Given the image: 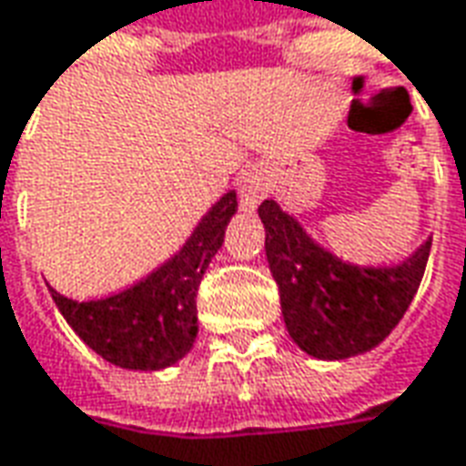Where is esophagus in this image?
<instances>
[{"label":"esophagus","instance_id":"34e87169","mask_svg":"<svg viewBox=\"0 0 466 466\" xmlns=\"http://www.w3.org/2000/svg\"><path fill=\"white\" fill-rule=\"evenodd\" d=\"M237 189H239V197H242L244 209H254L257 204L262 202L264 192H267L262 174L257 169H244L239 174V179H237Z\"/></svg>","mask_w":466,"mask_h":466}]
</instances>
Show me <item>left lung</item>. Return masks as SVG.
I'll list each match as a JSON object with an SVG mask.
<instances>
[{"instance_id":"left-lung-1","label":"left lung","mask_w":466,"mask_h":466,"mask_svg":"<svg viewBox=\"0 0 466 466\" xmlns=\"http://www.w3.org/2000/svg\"><path fill=\"white\" fill-rule=\"evenodd\" d=\"M259 217L287 332L307 354L347 360L377 347L400 324L420 289L431 239L397 267L364 269L317 247L272 199L259 204Z\"/></svg>"}]
</instances>
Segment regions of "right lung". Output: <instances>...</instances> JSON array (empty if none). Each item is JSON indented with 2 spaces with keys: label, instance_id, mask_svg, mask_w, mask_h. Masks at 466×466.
Returning <instances> with one entry per match:
<instances>
[{
  "label": "right lung",
  "instance_id": "1",
  "mask_svg": "<svg viewBox=\"0 0 466 466\" xmlns=\"http://www.w3.org/2000/svg\"><path fill=\"white\" fill-rule=\"evenodd\" d=\"M234 212L237 194H224L172 262L115 297L75 302L49 289L52 299L69 327L102 360L124 370L169 367L192 350L197 292Z\"/></svg>",
  "mask_w": 466,
  "mask_h": 466
}]
</instances>
